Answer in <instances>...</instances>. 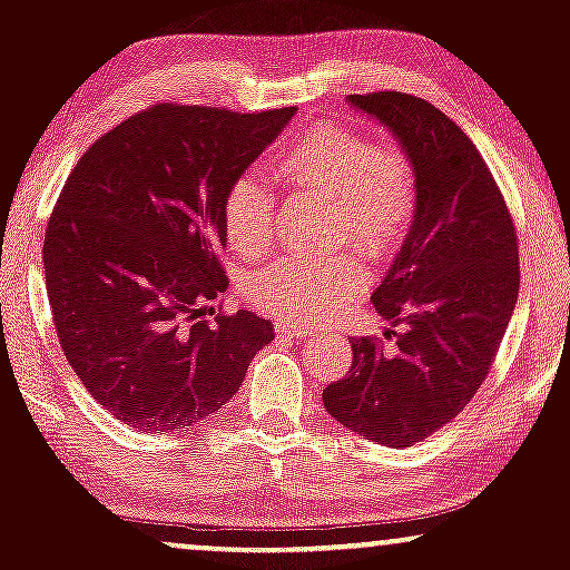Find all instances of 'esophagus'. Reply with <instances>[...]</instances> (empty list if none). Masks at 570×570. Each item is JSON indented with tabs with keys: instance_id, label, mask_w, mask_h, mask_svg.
Returning <instances> with one entry per match:
<instances>
[{
	"instance_id": "obj_1",
	"label": "esophagus",
	"mask_w": 570,
	"mask_h": 570,
	"mask_svg": "<svg viewBox=\"0 0 570 570\" xmlns=\"http://www.w3.org/2000/svg\"><path fill=\"white\" fill-rule=\"evenodd\" d=\"M278 337H289V340H303L307 335V326L297 324V322H278L276 324Z\"/></svg>"
}]
</instances>
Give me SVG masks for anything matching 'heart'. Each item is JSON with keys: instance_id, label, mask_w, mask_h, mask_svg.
<instances>
[{"instance_id": "heart-1", "label": "heart", "mask_w": 570, "mask_h": 570, "mask_svg": "<svg viewBox=\"0 0 570 570\" xmlns=\"http://www.w3.org/2000/svg\"><path fill=\"white\" fill-rule=\"evenodd\" d=\"M286 187L332 200L330 246H351L367 259H389L415 217V168L394 144H375L356 130L326 122L286 144L273 160ZM225 235L235 254L257 259L273 240V195L244 176L225 195ZM362 263L351 252L326 259L284 257L248 278L259 311L286 322H313L364 289Z\"/></svg>"}]
</instances>
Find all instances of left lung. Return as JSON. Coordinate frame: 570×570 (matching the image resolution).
Segmentation results:
<instances>
[{"mask_svg":"<svg viewBox=\"0 0 570 570\" xmlns=\"http://www.w3.org/2000/svg\"><path fill=\"white\" fill-rule=\"evenodd\" d=\"M345 101L399 141L415 168L417 203L372 292L394 348L351 340V370L326 385L324 407L364 440L412 448L453 421L485 381L520 289L517 235L493 174L448 115L396 90Z\"/></svg>","mask_w":570,"mask_h":570,"instance_id":"left-lung-1","label":"left lung"}]
</instances>
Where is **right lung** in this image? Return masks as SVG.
Returning a JSON list of instances; mask_svg holds the SVG:
<instances>
[{
    "instance_id": "1",
    "label": "right lung",
    "mask_w": 570,
    "mask_h": 570,
    "mask_svg": "<svg viewBox=\"0 0 570 570\" xmlns=\"http://www.w3.org/2000/svg\"><path fill=\"white\" fill-rule=\"evenodd\" d=\"M292 117L158 104L69 174L45 233V286L63 356L117 421L147 434L206 421L273 340L254 313H206L227 289V189Z\"/></svg>"
}]
</instances>
